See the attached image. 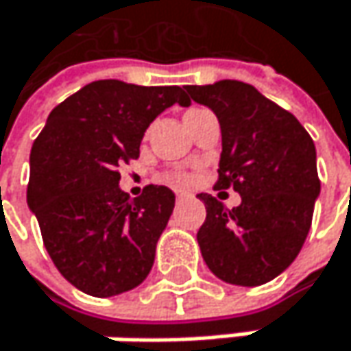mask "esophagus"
<instances>
[{
    "mask_svg": "<svg viewBox=\"0 0 351 351\" xmlns=\"http://www.w3.org/2000/svg\"><path fill=\"white\" fill-rule=\"evenodd\" d=\"M176 197H178V202H184V199H188V197H192V196H190V194H186V192H178Z\"/></svg>",
    "mask_w": 351,
    "mask_h": 351,
    "instance_id": "1",
    "label": "esophagus"
}]
</instances>
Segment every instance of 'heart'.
<instances>
[{
	"instance_id": "b5f03b06",
	"label": "heart",
	"mask_w": 351,
	"mask_h": 351,
	"mask_svg": "<svg viewBox=\"0 0 351 351\" xmlns=\"http://www.w3.org/2000/svg\"><path fill=\"white\" fill-rule=\"evenodd\" d=\"M161 180H163L165 184H171V186L182 188V186H188V184L192 182V176H190V173H184V171H165V173L161 176Z\"/></svg>"
}]
</instances>
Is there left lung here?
<instances>
[{
    "instance_id": "1",
    "label": "left lung",
    "mask_w": 351,
    "mask_h": 351,
    "mask_svg": "<svg viewBox=\"0 0 351 351\" xmlns=\"http://www.w3.org/2000/svg\"><path fill=\"white\" fill-rule=\"evenodd\" d=\"M186 97L214 110L222 131L218 190L232 188L228 210L210 194L197 244L208 269L230 285L273 281L299 254L311 228L319 178L315 145L289 112L241 80L186 86Z\"/></svg>"
}]
</instances>
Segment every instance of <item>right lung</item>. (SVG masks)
Here are the masks:
<instances>
[{"label": "right lung", "mask_w": 351, "mask_h": 351, "mask_svg": "<svg viewBox=\"0 0 351 351\" xmlns=\"http://www.w3.org/2000/svg\"><path fill=\"white\" fill-rule=\"evenodd\" d=\"M176 103L190 105L180 86L97 80L52 110L32 145L27 206L52 263L86 295L131 291L154 267L176 196L147 186L131 199L119 165L139 157L149 123Z\"/></svg>", "instance_id": "obj_1"}]
</instances>
